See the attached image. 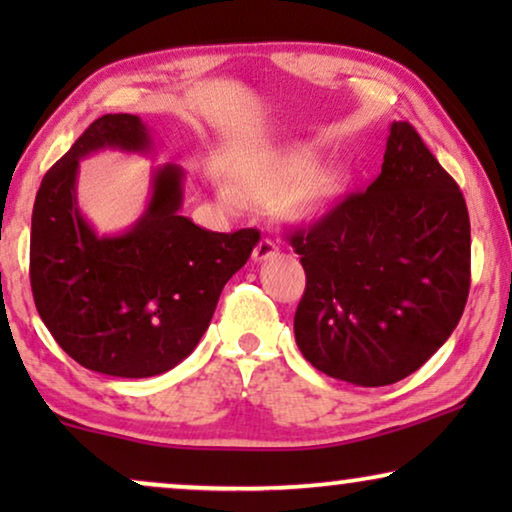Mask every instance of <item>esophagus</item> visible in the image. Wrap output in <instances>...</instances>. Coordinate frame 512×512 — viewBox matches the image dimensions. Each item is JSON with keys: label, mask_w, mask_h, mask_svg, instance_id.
Segmentation results:
<instances>
[{"label": "esophagus", "mask_w": 512, "mask_h": 512, "mask_svg": "<svg viewBox=\"0 0 512 512\" xmlns=\"http://www.w3.org/2000/svg\"><path fill=\"white\" fill-rule=\"evenodd\" d=\"M275 254H277V244L272 242L270 237H263L254 249V261H268V258H272Z\"/></svg>", "instance_id": "1"}]
</instances>
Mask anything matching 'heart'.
I'll use <instances>...</instances> for the list:
<instances>
[{
  "mask_svg": "<svg viewBox=\"0 0 512 512\" xmlns=\"http://www.w3.org/2000/svg\"><path fill=\"white\" fill-rule=\"evenodd\" d=\"M314 160L303 153H293L277 163H270L261 167V170L251 172L247 179L242 181V193L251 200H275L279 195L293 191L300 186L296 193L291 195L286 202V216L293 221H312L319 219L321 214H326L333 207V202L340 195V179L331 172L313 174ZM311 179L308 180L306 177ZM308 181L305 182L304 179ZM219 198L228 209L240 207V195L233 188H221Z\"/></svg>",
  "mask_w": 512,
  "mask_h": 512,
  "instance_id": "b5f03b06",
  "label": "heart"
}]
</instances>
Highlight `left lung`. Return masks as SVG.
<instances>
[{"mask_svg": "<svg viewBox=\"0 0 512 512\" xmlns=\"http://www.w3.org/2000/svg\"><path fill=\"white\" fill-rule=\"evenodd\" d=\"M305 268L293 331L314 368L394 384L443 347L471 289V221L457 181L408 121L391 123L382 172L286 235Z\"/></svg>", "mask_w": 512, "mask_h": 512, "instance_id": "1", "label": "left lung"}]
</instances>
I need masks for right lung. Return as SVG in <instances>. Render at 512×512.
I'll use <instances>...</instances> for the list:
<instances>
[{"label":"right lung","mask_w":512,"mask_h":512,"mask_svg":"<svg viewBox=\"0 0 512 512\" xmlns=\"http://www.w3.org/2000/svg\"><path fill=\"white\" fill-rule=\"evenodd\" d=\"M146 151L132 114L97 118L41 179L32 212L30 284L55 342L83 368L151 377L186 359L223 286L261 240L256 228L212 233L179 214L184 172L153 174L149 207L128 233L100 237L76 207L79 160L97 149Z\"/></svg>","instance_id":"obj_1"}]
</instances>
